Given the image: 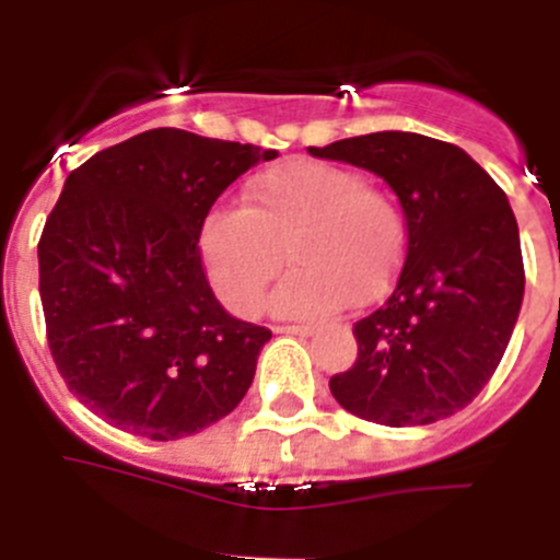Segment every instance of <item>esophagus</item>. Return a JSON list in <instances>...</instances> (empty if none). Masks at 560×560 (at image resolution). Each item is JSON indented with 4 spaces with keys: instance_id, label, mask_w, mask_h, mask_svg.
<instances>
[{
    "instance_id": "1",
    "label": "esophagus",
    "mask_w": 560,
    "mask_h": 560,
    "mask_svg": "<svg viewBox=\"0 0 560 560\" xmlns=\"http://www.w3.org/2000/svg\"><path fill=\"white\" fill-rule=\"evenodd\" d=\"M275 334H289V336H311L314 325H277Z\"/></svg>"
}]
</instances>
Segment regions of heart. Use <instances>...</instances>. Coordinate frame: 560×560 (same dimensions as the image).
<instances>
[{
  "instance_id": "1",
  "label": "heart",
  "mask_w": 560,
  "mask_h": 560,
  "mask_svg": "<svg viewBox=\"0 0 560 560\" xmlns=\"http://www.w3.org/2000/svg\"><path fill=\"white\" fill-rule=\"evenodd\" d=\"M404 215L393 196L350 167L285 160L252 176L244 207L207 212L199 249L215 294L235 314H255L285 260L277 285L280 316H323L370 303L387 291L404 260Z\"/></svg>"
}]
</instances>
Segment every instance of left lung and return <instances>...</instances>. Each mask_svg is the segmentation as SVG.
<instances>
[{
  "label": "left lung",
  "mask_w": 560,
  "mask_h": 560,
  "mask_svg": "<svg viewBox=\"0 0 560 560\" xmlns=\"http://www.w3.org/2000/svg\"><path fill=\"white\" fill-rule=\"evenodd\" d=\"M378 173L407 219V257L387 303L353 325L359 355L330 378L348 412L427 427L491 381L524 296L518 224L502 187L452 142L378 131L308 148Z\"/></svg>",
  "instance_id": "8db88e82"
}]
</instances>
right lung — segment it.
<instances>
[{
    "label": "right lung",
    "mask_w": 560,
    "mask_h": 560,
    "mask_svg": "<svg viewBox=\"0 0 560 560\" xmlns=\"http://www.w3.org/2000/svg\"><path fill=\"white\" fill-rule=\"evenodd\" d=\"M277 151L151 128L69 173L38 241L49 353L106 423L176 440L226 418L269 328L226 314L199 232L221 192Z\"/></svg>",
    "instance_id": "obj_1"
}]
</instances>
